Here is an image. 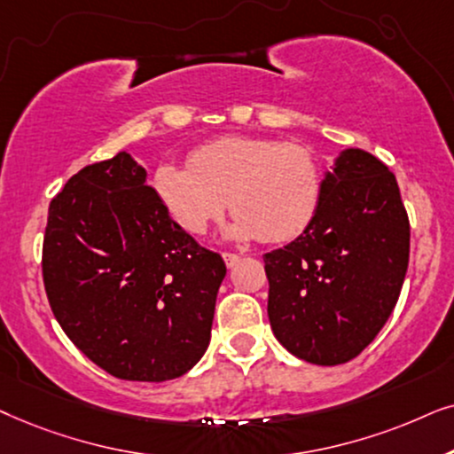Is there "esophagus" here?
<instances>
[{"mask_svg": "<svg viewBox=\"0 0 454 454\" xmlns=\"http://www.w3.org/2000/svg\"><path fill=\"white\" fill-rule=\"evenodd\" d=\"M222 257H223V262H226L228 268H234V265H237L239 259H240V255H237V253H226V251L222 253Z\"/></svg>", "mask_w": 454, "mask_h": 454, "instance_id": "34e87169", "label": "esophagus"}]
</instances>
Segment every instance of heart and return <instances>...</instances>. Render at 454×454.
<instances>
[{"label": "heart", "mask_w": 454, "mask_h": 454, "mask_svg": "<svg viewBox=\"0 0 454 454\" xmlns=\"http://www.w3.org/2000/svg\"><path fill=\"white\" fill-rule=\"evenodd\" d=\"M186 164L157 166L153 191L191 234L207 231L231 199L232 239L284 243L309 226L322 201V166L301 143L223 137L192 151Z\"/></svg>", "instance_id": "b5f03b06"}]
</instances>
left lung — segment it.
I'll return each mask as SVG.
<instances>
[{
	"label": "left lung",
	"instance_id": "8db88e82",
	"mask_svg": "<svg viewBox=\"0 0 454 454\" xmlns=\"http://www.w3.org/2000/svg\"><path fill=\"white\" fill-rule=\"evenodd\" d=\"M409 239L395 174L364 149L342 151L309 226L263 255L268 316L282 347L316 365L357 357L395 309Z\"/></svg>",
	"mask_w": 454,
	"mask_h": 454
}]
</instances>
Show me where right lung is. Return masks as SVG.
I'll list each match as a JSON object with an SVG mask.
<instances>
[{"mask_svg": "<svg viewBox=\"0 0 454 454\" xmlns=\"http://www.w3.org/2000/svg\"><path fill=\"white\" fill-rule=\"evenodd\" d=\"M41 268L66 336L130 382L178 378L203 357L226 276L220 253L172 220L124 151L51 199Z\"/></svg>", "mask_w": 454, "mask_h": 454, "instance_id": "right-lung-1", "label": "right lung"}]
</instances>
